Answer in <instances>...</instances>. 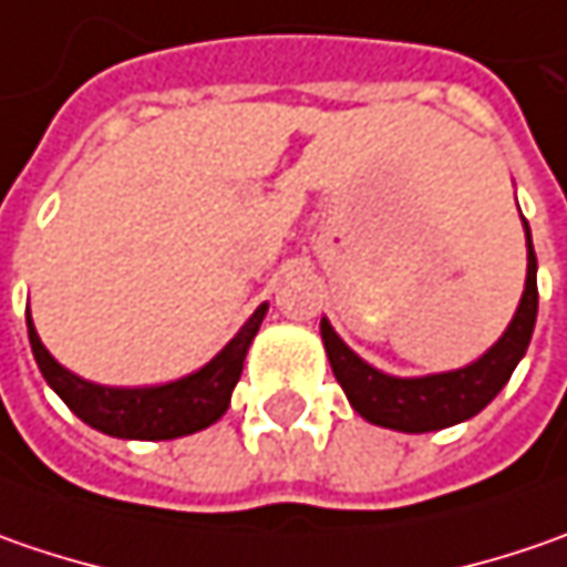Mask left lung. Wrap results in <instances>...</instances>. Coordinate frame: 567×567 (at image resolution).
I'll use <instances>...</instances> for the list:
<instances>
[{
    "label": "left lung",
    "mask_w": 567,
    "mask_h": 567,
    "mask_svg": "<svg viewBox=\"0 0 567 567\" xmlns=\"http://www.w3.org/2000/svg\"><path fill=\"white\" fill-rule=\"evenodd\" d=\"M524 236H527V280L517 312L505 328V334L470 365L451 372L413 375V379L388 375L357 357L338 338L331 321L321 318V340L328 362L334 369V379L340 381L347 401L353 403V410L365 423L416 435V432H435L464 423L476 416L486 403L495 401V394L508 384L534 338L539 293H536V251L527 220H524Z\"/></svg>",
    "instance_id": "1"
}]
</instances>
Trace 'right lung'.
Instances as JSON below:
<instances>
[{
  "label": "right lung",
  "instance_id": "obj_1",
  "mask_svg": "<svg viewBox=\"0 0 567 567\" xmlns=\"http://www.w3.org/2000/svg\"><path fill=\"white\" fill-rule=\"evenodd\" d=\"M265 312H268V302H261L249 321L236 331V338L202 369L188 372L183 379L147 384V388H110V384H94L69 372L43 347V340L33 328L31 309H28V338H31L33 360L40 365L47 384L65 401V406L81 423L113 439L166 442V439H183L192 432H202L227 413L233 388L243 375V362L265 321Z\"/></svg>",
  "mask_w": 567,
  "mask_h": 567
}]
</instances>
